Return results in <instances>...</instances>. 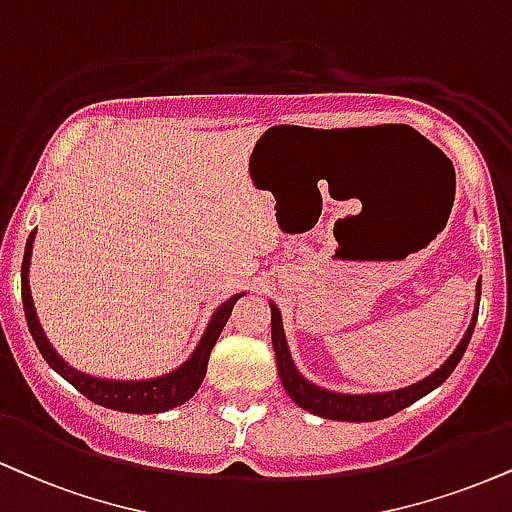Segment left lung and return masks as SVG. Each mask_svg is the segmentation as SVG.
Here are the masks:
<instances>
[{
  "mask_svg": "<svg viewBox=\"0 0 512 512\" xmlns=\"http://www.w3.org/2000/svg\"><path fill=\"white\" fill-rule=\"evenodd\" d=\"M479 295H482V281L477 283V305H479ZM272 307V346L276 353V367H279V377L283 389H286L288 396L295 405L307 412H315L319 417H326V420H338V422H374V420H384V417L396 415L398 410H405L408 405L420 400L427 393H432L436 386H441L443 381L451 377V372L458 367L460 357L465 355L467 343H470L472 331H474V322H477V312H474L470 329L460 341V346L455 348V353L448 357L443 365L436 369L434 374H429L427 379L417 381V384L408 386V389H398V391H389V393H367V396H348V393H334L319 389V386L310 384L305 377H300V372L295 369L291 353H288L286 346V336H283V324H281V312L274 303Z\"/></svg>",
  "mask_w": 512,
  "mask_h": 512,
  "instance_id": "8db88e82",
  "label": "left lung"
}]
</instances>
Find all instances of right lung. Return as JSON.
Listing matches in <instances>:
<instances>
[{
    "label": "right lung",
    "mask_w": 512,
    "mask_h": 512,
    "mask_svg": "<svg viewBox=\"0 0 512 512\" xmlns=\"http://www.w3.org/2000/svg\"><path fill=\"white\" fill-rule=\"evenodd\" d=\"M33 238L35 231L28 236L26 243V255H23L21 264V295H23V310H26L28 329L33 334V341L42 357L47 360V365L59 372L61 377L69 381L71 386L83 393L85 398L92 400V403L102 405V408L109 410H121V412H135V415H152V412H164L176 408V405H183L188 398L195 396V391L200 389L202 379L207 374V362L209 353H212L214 343L224 329V324L229 322L233 305L243 293L233 295L231 300H226L224 305L219 307L212 315V322H209L207 331L202 334L200 343H197L195 353L183 362L181 367L174 369L171 374L159 379H147V381H109V379H95L88 377V374L76 372V369L66 365L64 360L57 355V350L49 346L47 336L42 334V326L38 322V315H35L33 298H30L28 288V269H30V255H33Z\"/></svg>",
    "instance_id": "obj_1"
}]
</instances>
